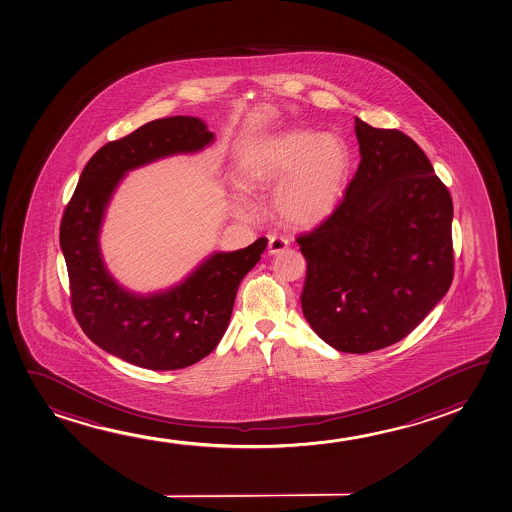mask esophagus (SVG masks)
<instances>
[{"label":"esophagus","instance_id":"34e87169","mask_svg":"<svg viewBox=\"0 0 512 512\" xmlns=\"http://www.w3.org/2000/svg\"><path fill=\"white\" fill-rule=\"evenodd\" d=\"M290 241L287 237L282 236H273L269 239V253L271 255H278V253H283L287 248H289Z\"/></svg>","mask_w":512,"mask_h":512}]
</instances>
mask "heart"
Wrapping results in <instances>:
<instances>
[{
	"label": "heart",
	"instance_id": "heart-1",
	"mask_svg": "<svg viewBox=\"0 0 512 512\" xmlns=\"http://www.w3.org/2000/svg\"><path fill=\"white\" fill-rule=\"evenodd\" d=\"M352 156L347 142L336 134L294 128L255 142L241 162L246 190L278 185L273 213L280 222L310 229L338 208L349 179ZM237 209L246 213L241 200Z\"/></svg>",
	"mask_w": 512,
	"mask_h": 512
}]
</instances>
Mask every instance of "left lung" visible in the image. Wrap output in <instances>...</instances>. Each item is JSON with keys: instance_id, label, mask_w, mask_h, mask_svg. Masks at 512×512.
I'll return each instance as SVG.
<instances>
[{"instance_id": "8db88e82", "label": "left lung", "mask_w": 512, "mask_h": 512, "mask_svg": "<svg viewBox=\"0 0 512 512\" xmlns=\"http://www.w3.org/2000/svg\"><path fill=\"white\" fill-rule=\"evenodd\" d=\"M356 135L361 163L343 200L296 241L308 324L334 349L366 354L412 333L451 287L452 199L408 135L359 118Z\"/></svg>"}]
</instances>
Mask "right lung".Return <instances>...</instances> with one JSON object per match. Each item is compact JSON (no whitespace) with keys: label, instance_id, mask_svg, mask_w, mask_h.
I'll return each mask as SVG.
<instances>
[{"label":"right lung","instance_id":"1","mask_svg":"<svg viewBox=\"0 0 512 512\" xmlns=\"http://www.w3.org/2000/svg\"><path fill=\"white\" fill-rule=\"evenodd\" d=\"M215 139L192 116L149 121L107 142L86 163L60 227L75 319L89 340L126 363L179 370L215 350L229 326L237 287L266 250V237L237 252H216L185 282L151 296L125 290L105 269L98 236L112 193L126 172Z\"/></svg>","mask_w":512,"mask_h":512}]
</instances>
